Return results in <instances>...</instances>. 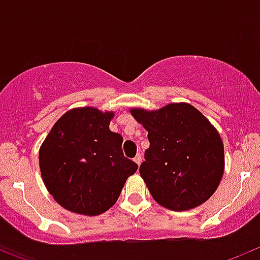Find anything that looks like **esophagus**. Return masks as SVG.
<instances>
[{
    "label": "esophagus",
    "instance_id": "obj_1",
    "mask_svg": "<svg viewBox=\"0 0 260 260\" xmlns=\"http://www.w3.org/2000/svg\"><path fill=\"white\" fill-rule=\"evenodd\" d=\"M134 161L137 162L138 165H141V162H142V155H141V153H138V155L135 156V157H134Z\"/></svg>",
    "mask_w": 260,
    "mask_h": 260
}]
</instances>
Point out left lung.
<instances>
[{
    "label": "left lung",
    "instance_id": "left-lung-1",
    "mask_svg": "<svg viewBox=\"0 0 260 260\" xmlns=\"http://www.w3.org/2000/svg\"><path fill=\"white\" fill-rule=\"evenodd\" d=\"M148 132L141 176L152 198L172 211L198 207L212 197L224 174L221 137L197 108L172 103L156 110L132 108Z\"/></svg>",
    "mask_w": 260,
    "mask_h": 260
}]
</instances>
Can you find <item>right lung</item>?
<instances>
[{"label": "right lung", "mask_w": 260, "mask_h": 260, "mask_svg": "<svg viewBox=\"0 0 260 260\" xmlns=\"http://www.w3.org/2000/svg\"><path fill=\"white\" fill-rule=\"evenodd\" d=\"M114 112L73 108L50 128L39 150L45 187L66 210L96 216L118 199L138 165L123 156L122 137L110 132Z\"/></svg>", "instance_id": "obj_1"}]
</instances>
